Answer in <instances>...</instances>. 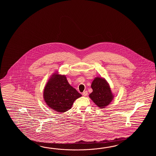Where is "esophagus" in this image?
<instances>
[{
    "label": "esophagus",
    "instance_id": "34e87169",
    "mask_svg": "<svg viewBox=\"0 0 156 156\" xmlns=\"http://www.w3.org/2000/svg\"><path fill=\"white\" fill-rule=\"evenodd\" d=\"M88 94V93H87V91H83V95L84 96H87V95Z\"/></svg>",
    "mask_w": 156,
    "mask_h": 156
}]
</instances>
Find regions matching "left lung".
Here are the masks:
<instances>
[{"label":"left lung","mask_w":156,"mask_h":156,"mask_svg":"<svg viewBox=\"0 0 156 156\" xmlns=\"http://www.w3.org/2000/svg\"><path fill=\"white\" fill-rule=\"evenodd\" d=\"M91 87L93 92L89 97L97 106L103 109L112 102L114 95L109 84L105 79L96 77L93 80Z\"/></svg>","instance_id":"8db88e82"}]
</instances>
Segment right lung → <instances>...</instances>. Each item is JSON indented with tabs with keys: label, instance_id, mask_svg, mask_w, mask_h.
<instances>
[{
	"label": "right lung",
	"instance_id": "right-lung-1",
	"mask_svg": "<svg viewBox=\"0 0 156 156\" xmlns=\"http://www.w3.org/2000/svg\"><path fill=\"white\" fill-rule=\"evenodd\" d=\"M81 96L69 83L66 76L57 72L50 77L43 91V98L47 105L60 113L70 110L73 102Z\"/></svg>",
	"mask_w": 156,
	"mask_h": 156
}]
</instances>
